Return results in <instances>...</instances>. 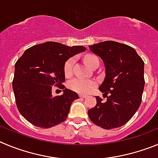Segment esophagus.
Wrapping results in <instances>:
<instances>
[{"label":"esophagus","instance_id":"34e87169","mask_svg":"<svg viewBox=\"0 0 158 158\" xmlns=\"http://www.w3.org/2000/svg\"><path fill=\"white\" fill-rule=\"evenodd\" d=\"M79 98H87V96L84 94H80L79 95Z\"/></svg>","mask_w":158,"mask_h":158}]
</instances>
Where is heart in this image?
I'll use <instances>...</instances> for the list:
<instances>
[{"instance_id":"heart-1","label":"heart","mask_w":158,"mask_h":158,"mask_svg":"<svg viewBox=\"0 0 158 158\" xmlns=\"http://www.w3.org/2000/svg\"><path fill=\"white\" fill-rule=\"evenodd\" d=\"M86 63L89 67L93 68L94 65L99 64V59L98 56L93 54H88L84 58ZM76 63V58L70 57L67 60L64 66V72L66 76H71L73 73L74 65ZM96 86V82L91 79H86L82 78H75L69 81V87L74 91L79 94H88L91 89Z\"/></svg>"}]
</instances>
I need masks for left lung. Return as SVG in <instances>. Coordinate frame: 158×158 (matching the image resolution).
Masks as SVG:
<instances>
[{"label": "left lung", "instance_id": "8db88e82", "mask_svg": "<svg viewBox=\"0 0 158 158\" xmlns=\"http://www.w3.org/2000/svg\"><path fill=\"white\" fill-rule=\"evenodd\" d=\"M89 48L106 66V78L99 89L107 100L104 102L97 96L96 106L88 110V116L94 124L106 130L120 127L131 119L142 102L144 62L135 49L114 41Z\"/></svg>", "mask_w": 158, "mask_h": 158}]
</instances>
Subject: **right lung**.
<instances>
[{
	"label": "right lung",
	"instance_id": "1",
	"mask_svg": "<svg viewBox=\"0 0 158 158\" xmlns=\"http://www.w3.org/2000/svg\"><path fill=\"white\" fill-rule=\"evenodd\" d=\"M84 46H68L47 42L34 45L24 52L15 64L12 81L17 109L36 127L49 128L66 120L77 93L64 89L52 97V86L64 89V66L67 60L86 50Z\"/></svg>",
	"mask_w": 158,
	"mask_h": 158
}]
</instances>
